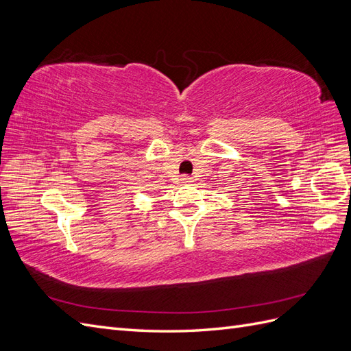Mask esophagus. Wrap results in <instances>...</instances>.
Returning <instances> with one entry per match:
<instances>
[{
  "label": "esophagus",
  "mask_w": 351,
  "mask_h": 351,
  "mask_svg": "<svg viewBox=\"0 0 351 351\" xmlns=\"http://www.w3.org/2000/svg\"><path fill=\"white\" fill-rule=\"evenodd\" d=\"M192 182H193V178L190 177V176H182V183L189 184V183H192Z\"/></svg>",
  "instance_id": "34e87169"
}]
</instances>
